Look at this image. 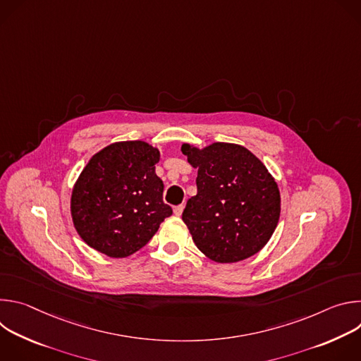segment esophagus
<instances>
[{"label":"esophagus","mask_w":361,"mask_h":361,"mask_svg":"<svg viewBox=\"0 0 361 361\" xmlns=\"http://www.w3.org/2000/svg\"><path fill=\"white\" fill-rule=\"evenodd\" d=\"M183 210H184V205L181 204V205H177V207H174V214L177 216V217H180L181 214H183Z\"/></svg>","instance_id":"esophagus-1"}]
</instances>
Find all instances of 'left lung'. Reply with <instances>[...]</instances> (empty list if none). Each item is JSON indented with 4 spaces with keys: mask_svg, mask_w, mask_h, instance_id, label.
<instances>
[{
    "mask_svg": "<svg viewBox=\"0 0 361 361\" xmlns=\"http://www.w3.org/2000/svg\"><path fill=\"white\" fill-rule=\"evenodd\" d=\"M197 169V194L187 201L183 221L197 248L216 263H237L259 252L280 219L274 177L251 151L238 144L204 148L183 144Z\"/></svg>",
    "mask_w": 361,
    "mask_h": 361,
    "instance_id": "8db88e82",
    "label": "left lung"
}]
</instances>
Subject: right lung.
<instances>
[{
	"mask_svg": "<svg viewBox=\"0 0 361 361\" xmlns=\"http://www.w3.org/2000/svg\"><path fill=\"white\" fill-rule=\"evenodd\" d=\"M159 161V148L140 140L110 144L91 157L71 194L74 227L91 248L123 259L173 214L163 201Z\"/></svg>",
	"mask_w": 361,
	"mask_h": 361,
	"instance_id": "1",
	"label": "right lung"
}]
</instances>
